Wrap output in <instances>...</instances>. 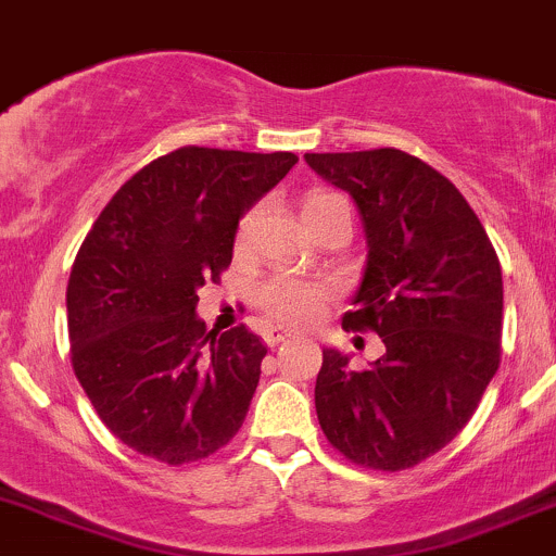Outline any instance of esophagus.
<instances>
[{
	"instance_id": "34e87169",
	"label": "esophagus",
	"mask_w": 556,
	"mask_h": 556,
	"mask_svg": "<svg viewBox=\"0 0 556 556\" xmlns=\"http://www.w3.org/2000/svg\"><path fill=\"white\" fill-rule=\"evenodd\" d=\"M265 342H267V348H276V345H280V342H286V340H291V331H286V329H267L265 334Z\"/></svg>"
}]
</instances>
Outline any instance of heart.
I'll use <instances>...</instances> for the list:
<instances>
[{
	"mask_svg": "<svg viewBox=\"0 0 556 556\" xmlns=\"http://www.w3.org/2000/svg\"><path fill=\"white\" fill-rule=\"evenodd\" d=\"M337 205H348L345 198L337 192H311L302 203V214L307 222L318 219L326 211L337 208ZM251 227H254V211L243 216L238 230V240L243 243L249 238ZM331 296V286L326 283H313V280L294 278V276H276L267 280L260 289V307L267 313V318H273L276 324L283 326H311L313 320L320 318L326 302Z\"/></svg>",
	"mask_w": 556,
	"mask_h": 556,
	"instance_id": "b5f03b06",
	"label": "heart"
}]
</instances>
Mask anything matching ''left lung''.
I'll list each match as a JSON object with an SVG mask.
<instances>
[{
    "mask_svg": "<svg viewBox=\"0 0 556 556\" xmlns=\"http://www.w3.org/2000/svg\"><path fill=\"white\" fill-rule=\"evenodd\" d=\"M305 163L351 194L364 222V276L342 326L386 345L362 371L326 348L318 422L348 460L404 471L466 428L497 371L501 262L466 198L415 154L307 152Z\"/></svg>",
    "mask_w": 556,
    "mask_h": 556,
    "instance_id": "left-lung-1",
    "label": "left lung"
}]
</instances>
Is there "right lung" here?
I'll use <instances>...</instances> for the list:
<instances>
[{
    "mask_svg": "<svg viewBox=\"0 0 556 556\" xmlns=\"http://www.w3.org/2000/svg\"><path fill=\"white\" fill-rule=\"evenodd\" d=\"M291 152L181 147L130 176L90 227L66 289L72 366L104 426L168 466L240 431L267 348L205 331L198 289L232 262L238 222L294 168Z\"/></svg>",
    "mask_w": 556,
    "mask_h": 556,
    "instance_id": "add662e5",
    "label": "right lung"
}]
</instances>
